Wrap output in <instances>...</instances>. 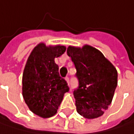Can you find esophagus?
Returning <instances> with one entry per match:
<instances>
[{"instance_id":"esophagus-1","label":"esophagus","mask_w":134,"mask_h":134,"mask_svg":"<svg viewBox=\"0 0 134 134\" xmlns=\"http://www.w3.org/2000/svg\"><path fill=\"white\" fill-rule=\"evenodd\" d=\"M65 80H66V81H67V84L69 85V77H65Z\"/></svg>"}]
</instances>
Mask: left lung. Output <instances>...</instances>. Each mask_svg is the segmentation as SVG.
<instances>
[{
  "label": "left lung",
  "instance_id": "left-lung-1",
  "mask_svg": "<svg viewBox=\"0 0 134 134\" xmlns=\"http://www.w3.org/2000/svg\"><path fill=\"white\" fill-rule=\"evenodd\" d=\"M79 86L74 91L77 113L87 119L97 118L111 103L117 86V71L97 49L90 45L82 48L69 46Z\"/></svg>",
  "mask_w": 134,
  "mask_h": 134
}]
</instances>
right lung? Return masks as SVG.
I'll use <instances>...</instances> for the list:
<instances>
[{"mask_svg": "<svg viewBox=\"0 0 134 134\" xmlns=\"http://www.w3.org/2000/svg\"><path fill=\"white\" fill-rule=\"evenodd\" d=\"M66 51L61 45L47 47L41 43L29 56L22 77V94L31 111L43 118L56 114L64 95L69 91L67 81L60 77L55 57Z\"/></svg>", "mask_w": 134, "mask_h": 134, "instance_id": "add662e5", "label": "right lung"}]
</instances>
